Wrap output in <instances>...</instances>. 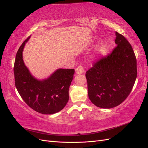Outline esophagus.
I'll return each instance as SVG.
<instances>
[{"instance_id": "1", "label": "esophagus", "mask_w": 148, "mask_h": 148, "mask_svg": "<svg viewBox=\"0 0 148 148\" xmlns=\"http://www.w3.org/2000/svg\"><path fill=\"white\" fill-rule=\"evenodd\" d=\"M75 72L78 75H80V74H82L83 73H84V70L83 65H78L75 69Z\"/></svg>"}]
</instances>
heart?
Instances as JSON below:
<instances>
[{
    "label": "heart",
    "mask_w": 148,
    "mask_h": 148,
    "mask_svg": "<svg viewBox=\"0 0 148 148\" xmlns=\"http://www.w3.org/2000/svg\"><path fill=\"white\" fill-rule=\"evenodd\" d=\"M109 49V46L108 44L106 42H101L96 48V55L98 56H102L106 55L108 52Z\"/></svg>",
    "instance_id": "obj_1"
}]
</instances>
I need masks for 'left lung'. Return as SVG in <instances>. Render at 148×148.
Returning a JSON list of instances; mask_svg holds the SVG:
<instances>
[{"mask_svg": "<svg viewBox=\"0 0 148 148\" xmlns=\"http://www.w3.org/2000/svg\"><path fill=\"white\" fill-rule=\"evenodd\" d=\"M117 46L96 62L86 73L89 99L103 109L122 103L131 92L137 77L133 49L123 35L115 33Z\"/></svg>", "mask_w": 148, "mask_h": 148, "instance_id": "left-lung-1", "label": "left lung"}]
</instances>
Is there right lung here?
I'll return each instance as SVG.
<instances>
[{"instance_id":"1","label":"right lung","mask_w":148,"mask_h":148,"mask_svg":"<svg viewBox=\"0 0 148 148\" xmlns=\"http://www.w3.org/2000/svg\"><path fill=\"white\" fill-rule=\"evenodd\" d=\"M30 36L17 51L13 67L15 84L26 104L42 114H53L64 108L69 99V88L74 69H59L47 79L39 80L31 74L25 65L23 51Z\"/></svg>"}]
</instances>
